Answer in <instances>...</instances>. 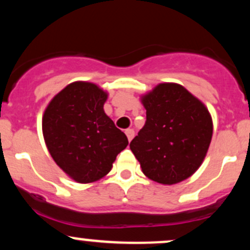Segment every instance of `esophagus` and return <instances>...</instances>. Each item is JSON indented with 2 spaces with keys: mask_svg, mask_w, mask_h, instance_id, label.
I'll use <instances>...</instances> for the list:
<instances>
[{
  "mask_svg": "<svg viewBox=\"0 0 250 250\" xmlns=\"http://www.w3.org/2000/svg\"><path fill=\"white\" fill-rule=\"evenodd\" d=\"M125 135H127V137H128V141H131L134 137V135H135V131L133 130V129H127V130H125Z\"/></svg>",
  "mask_w": 250,
  "mask_h": 250,
  "instance_id": "1",
  "label": "esophagus"
}]
</instances>
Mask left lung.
<instances>
[{
	"mask_svg": "<svg viewBox=\"0 0 250 250\" xmlns=\"http://www.w3.org/2000/svg\"><path fill=\"white\" fill-rule=\"evenodd\" d=\"M142 103L147 120L130 149L143 174L162 185L188 179L205 160L213 136L208 109L176 83H160Z\"/></svg>",
	"mask_w": 250,
	"mask_h": 250,
	"instance_id": "1",
	"label": "left lung"
}]
</instances>
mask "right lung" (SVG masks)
Wrapping results in <instances>:
<instances>
[{"label": "right lung", "mask_w": 250, "mask_h": 250, "mask_svg": "<svg viewBox=\"0 0 250 250\" xmlns=\"http://www.w3.org/2000/svg\"><path fill=\"white\" fill-rule=\"evenodd\" d=\"M108 94L90 82H73L45 108L42 130L56 165L79 183L105 176L128 146L123 131L105 115Z\"/></svg>", "instance_id": "1"}]
</instances>
